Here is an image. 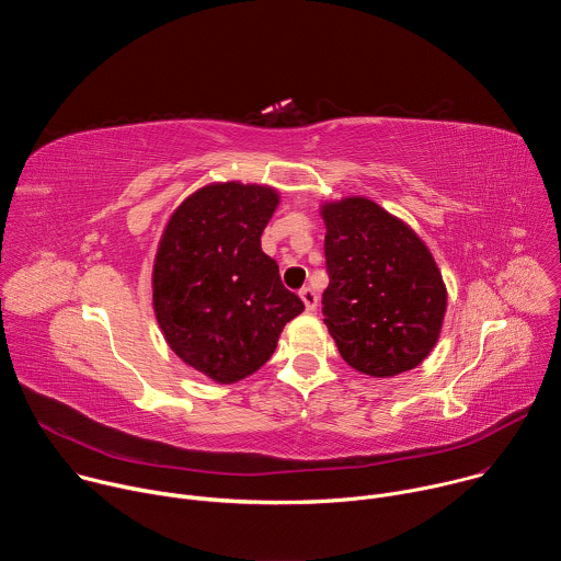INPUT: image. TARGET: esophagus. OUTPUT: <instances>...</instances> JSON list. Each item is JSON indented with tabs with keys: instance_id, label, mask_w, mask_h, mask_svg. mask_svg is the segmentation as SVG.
Returning <instances> with one entry per match:
<instances>
[{
	"instance_id": "esophagus-1",
	"label": "esophagus",
	"mask_w": 561,
	"mask_h": 561,
	"mask_svg": "<svg viewBox=\"0 0 561 561\" xmlns=\"http://www.w3.org/2000/svg\"><path fill=\"white\" fill-rule=\"evenodd\" d=\"M299 297H301V301H304L306 310H314V308H317L319 297H317V293H314L310 286H304V288L299 290Z\"/></svg>"
}]
</instances>
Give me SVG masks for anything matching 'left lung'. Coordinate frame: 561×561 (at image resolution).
I'll return each instance as SVG.
<instances>
[{"label": "left lung", "instance_id": "obj_1", "mask_svg": "<svg viewBox=\"0 0 561 561\" xmlns=\"http://www.w3.org/2000/svg\"><path fill=\"white\" fill-rule=\"evenodd\" d=\"M329 288L324 324L348 366L392 377L424 362L435 346L446 288L422 239L364 197L322 208Z\"/></svg>", "mask_w": 561, "mask_h": 561}]
</instances>
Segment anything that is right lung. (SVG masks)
<instances>
[{
  "instance_id": "add662e5",
  "label": "right lung",
  "mask_w": 561,
  "mask_h": 561,
  "mask_svg": "<svg viewBox=\"0 0 561 561\" xmlns=\"http://www.w3.org/2000/svg\"><path fill=\"white\" fill-rule=\"evenodd\" d=\"M277 193L237 182L193 193L171 217L152 268L159 329L188 366L232 383L268 362L304 310L262 251Z\"/></svg>"
}]
</instances>
